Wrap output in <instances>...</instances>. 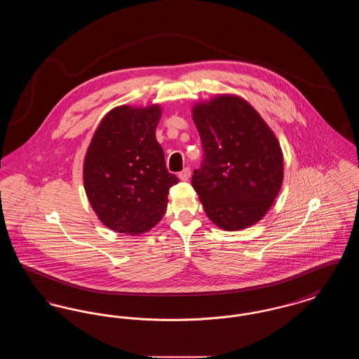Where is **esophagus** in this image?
<instances>
[{
  "mask_svg": "<svg viewBox=\"0 0 359 359\" xmlns=\"http://www.w3.org/2000/svg\"><path fill=\"white\" fill-rule=\"evenodd\" d=\"M179 179L180 180H183V182H187L188 179H189V176H191V170L189 168H184L183 171L179 172Z\"/></svg>",
  "mask_w": 359,
  "mask_h": 359,
  "instance_id": "34e87169",
  "label": "esophagus"
}]
</instances>
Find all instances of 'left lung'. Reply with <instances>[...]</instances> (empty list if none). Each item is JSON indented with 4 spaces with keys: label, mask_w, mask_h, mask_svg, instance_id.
<instances>
[{
    "label": "left lung",
    "mask_w": 359,
    "mask_h": 359,
    "mask_svg": "<svg viewBox=\"0 0 359 359\" xmlns=\"http://www.w3.org/2000/svg\"><path fill=\"white\" fill-rule=\"evenodd\" d=\"M192 118L203 160L191 183L207 217L229 231L261 221L284 177L283 152L271 128L236 95L195 104Z\"/></svg>",
    "instance_id": "left-lung-1"
}]
</instances>
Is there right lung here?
<instances>
[{"mask_svg":"<svg viewBox=\"0 0 359 359\" xmlns=\"http://www.w3.org/2000/svg\"><path fill=\"white\" fill-rule=\"evenodd\" d=\"M161 107L118 106L97 128L83 164L88 202L100 221L125 234L149 231L164 217L179 179L156 140Z\"/></svg>","mask_w":359,"mask_h":359,"instance_id":"obj_1","label":"right lung"}]
</instances>
